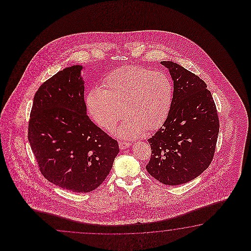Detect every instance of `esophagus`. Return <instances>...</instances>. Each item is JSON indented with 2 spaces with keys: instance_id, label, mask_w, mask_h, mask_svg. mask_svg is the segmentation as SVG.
<instances>
[{
  "instance_id": "34e87169",
  "label": "esophagus",
  "mask_w": 251,
  "mask_h": 251,
  "mask_svg": "<svg viewBox=\"0 0 251 251\" xmlns=\"http://www.w3.org/2000/svg\"><path fill=\"white\" fill-rule=\"evenodd\" d=\"M118 144H119V148L121 150L126 149V148H128V147L131 145L130 143H126V142H119Z\"/></svg>"
}]
</instances>
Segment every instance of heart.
<instances>
[{
	"label": "heart",
	"mask_w": 251,
	"mask_h": 251,
	"mask_svg": "<svg viewBox=\"0 0 251 251\" xmlns=\"http://www.w3.org/2000/svg\"><path fill=\"white\" fill-rule=\"evenodd\" d=\"M173 100V83L163 72L126 65L103 80V89L93 88L86 98L91 117L100 126L113 130L125 112L129 118L118 133L138 137L145 128L155 130L165 122Z\"/></svg>",
	"instance_id": "heart-1"
}]
</instances>
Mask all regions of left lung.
<instances>
[{
    "label": "left lung",
    "instance_id": "obj_1",
    "mask_svg": "<svg viewBox=\"0 0 251 251\" xmlns=\"http://www.w3.org/2000/svg\"><path fill=\"white\" fill-rule=\"evenodd\" d=\"M160 64L173 80V100L162 126L148 140L146 170L162 184L182 185L202 174L213 160L218 113L207 86L198 75L171 61Z\"/></svg>",
    "mask_w": 251,
    "mask_h": 251
}]
</instances>
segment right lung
Wrapping results in <instances>:
<instances>
[{"label": "right lung", "mask_w": 251, "mask_h": 251, "mask_svg": "<svg viewBox=\"0 0 251 251\" xmlns=\"http://www.w3.org/2000/svg\"><path fill=\"white\" fill-rule=\"evenodd\" d=\"M82 68L67 67L39 87L27 133L43 176L76 193L100 186L119 152L118 142L87 116Z\"/></svg>", "instance_id": "obj_1"}]
</instances>
